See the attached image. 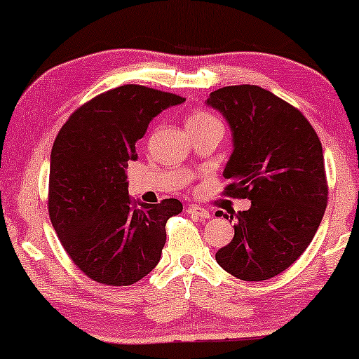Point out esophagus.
<instances>
[{
  "label": "esophagus",
  "mask_w": 359,
  "mask_h": 359,
  "mask_svg": "<svg viewBox=\"0 0 359 359\" xmlns=\"http://www.w3.org/2000/svg\"><path fill=\"white\" fill-rule=\"evenodd\" d=\"M186 212L191 215H196V217H199V219H210L209 210L199 208V205H189V208L186 209Z\"/></svg>",
  "instance_id": "1"
}]
</instances>
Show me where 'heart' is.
<instances>
[{"instance_id":"b5f03b06","label":"heart","mask_w":359,"mask_h":359,"mask_svg":"<svg viewBox=\"0 0 359 359\" xmlns=\"http://www.w3.org/2000/svg\"><path fill=\"white\" fill-rule=\"evenodd\" d=\"M219 122L212 114L204 111H194L191 112L188 119H186V127L188 129H193V127H199V126H208V124H215Z\"/></svg>"}]
</instances>
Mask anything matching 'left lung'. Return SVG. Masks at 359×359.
<instances>
[{"label": "left lung", "instance_id": "left-lung-1", "mask_svg": "<svg viewBox=\"0 0 359 359\" xmlns=\"http://www.w3.org/2000/svg\"><path fill=\"white\" fill-rule=\"evenodd\" d=\"M208 106L232 130L224 193L252 201L235 214L232 242L215 259L235 278L264 281L306 252L322 222L328 198L322 144L301 111L259 86L220 88Z\"/></svg>", "mask_w": 359, "mask_h": 359}]
</instances>
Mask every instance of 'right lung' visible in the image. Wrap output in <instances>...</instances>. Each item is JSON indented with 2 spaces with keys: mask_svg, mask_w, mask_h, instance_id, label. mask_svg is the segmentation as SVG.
Instances as JSON below:
<instances>
[{
  "mask_svg": "<svg viewBox=\"0 0 359 359\" xmlns=\"http://www.w3.org/2000/svg\"><path fill=\"white\" fill-rule=\"evenodd\" d=\"M184 97L124 85L78 107L50 154L48 215L72 262L93 281L130 286L160 262L166 220L178 199L137 205L127 189V161L155 116Z\"/></svg>",
  "mask_w": 359,
  "mask_h": 359,
  "instance_id": "right-lung-1",
  "label": "right lung"
}]
</instances>
